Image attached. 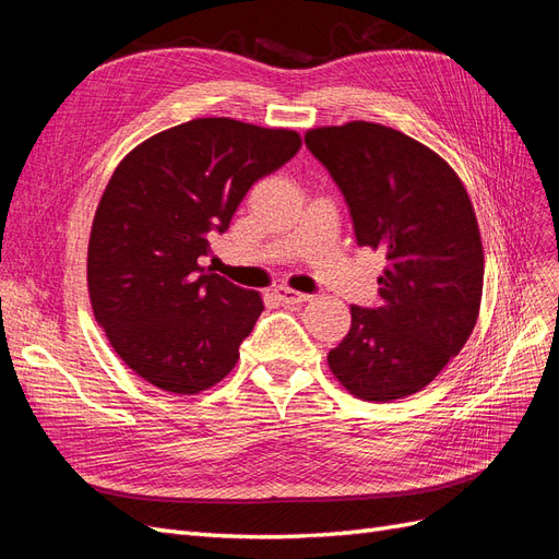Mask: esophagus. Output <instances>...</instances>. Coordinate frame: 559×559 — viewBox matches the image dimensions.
I'll return each instance as SVG.
<instances>
[{"label": "esophagus", "instance_id": "esophagus-1", "mask_svg": "<svg viewBox=\"0 0 559 559\" xmlns=\"http://www.w3.org/2000/svg\"><path fill=\"white\" fill-rule=\"evenodd\" d=\"M273 294H275V298H277L280 302H284V306H298V302L310 300L308 294L294 292V289H289V286H277V289H275Z\"/></svg>", "mask_w": 559, "mask_h": 559}]
</instances>
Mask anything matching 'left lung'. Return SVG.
Instances as JSON below:
<instances>
[{
  "mask_svg": "<svg viewBox=\"0 0 559 559\" xmlns=\"http://www.w3.org/2000/svg\"><path fill=\"white\" fill-rule=\"evenodd\" d=\"M306 144L343 191L357 245L386 261L380 306H352L331 373L364 401L411 396L478 321L485 257L468 193L436 151L380 123L312 128Z\"/></svg>",
  "mask_w": 559,
  "mask_h": 559,
  "instance_id": "obj_1",
  "label": "left lung"
}]
</instances>
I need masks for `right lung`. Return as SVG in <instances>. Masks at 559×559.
Wrapping results in <instances>:
<instances>
[{"label": "right lung", "instance_id": "right-lung-1", "mask_svg": "<svg viewBox=\"0 0 559 559\" xmlns=\"http://www.w3.org/2000/svg\"><path fill=\"white\" fill-rule=\"evenodd\" d=\"M300 148V134L233 118H193L118 163L88 242L97 324L132 373L163 392L222 382L263 312L259 292L200 265L242 198Z\"/></svg>", "mask_w": 559, "mask_h": 559}]
</instances>
